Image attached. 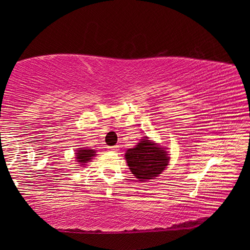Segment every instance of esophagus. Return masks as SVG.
Returning a JSON list of instances; mask_svg holds the SVG:
<instances>
[{"mask_svg": "<svg viewBox=\"0 0 250 250\" xmlns=\"http://www.w3.org/2000/svg\"><path fill=\"white\" fill-rule=\"evenodd\" d=\"M108 150H109V151H111V152H118V151H119V146H109V147H108Z\"/></svg>", "mask_w": 250, "mask_h": 250, "instance_id": "esophagus-1", "label": "esophagus"}]
</instances>
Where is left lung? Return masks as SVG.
Returning a JSON list of instances; mask_svg holds the SVG:
<instances>
[{
  "label": "left lung",
  "instance_id": "1",
  "mask_svg": "<svg viewBox=\"0 0 250 250\" xmlns=\"http://www.w3.org/2000/svg\"><path fill=\"white\" fill-rule=\"evenodd\" d=\"M125 156L130 171L141 182L159 176L166 170L170 161L166 147L156 145L146 137L133 149L126 150Z\"/></svg>",
  "mask_w": 250,
  "mask_h": 250
}]
</instances>
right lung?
I'll use <instances>...</instances> for the list:
<instances>
[{"mask_svg": "<svg viewBox=\"0 0 250 250\" xmlns=\"http://www.w3.org/2000/svg\"><path fill=\"white\" fill-rule=\"evenodd\" d=\"M96 155V151L94 149H88V147H80L79 150L76 152V160L82 166H86V163L94 158Z\"/></svg>", "mask_w": 250, "mask_h": 250, "instance_id": "1", "label": "right lung"}]
</instances>
